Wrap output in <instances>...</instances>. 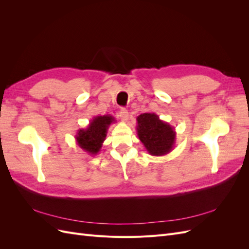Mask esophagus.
<instances>
[{"instance_id": "obj_1", "label": "esophagus", "mask_w": 249, "mask_h": 249, "mask_svg": "<svg viewBox=\"0 0 249 249\" xmlns=\"http://www.w3.org/2000/svg\"><path fill=\"white\" fill-rule=\"evenodd\" d=\"M119 116H120V119L125 123L127 122V119H129V112H127L125 109L122 108L119 111Z\"/></svg>"}]
</instances>
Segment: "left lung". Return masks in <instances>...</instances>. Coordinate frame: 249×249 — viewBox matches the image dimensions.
<instances>
[{"mask_svg": "<svg viewBox=\"0 0 249 249\" xmlns=\"http://www.w3.org/2000/svg\"><path fill=\"white\" fill-rule=\"evenodd\" d=\"M137 135L150 156H165L176 144L175 127L156 113H143L137 118Z\"/></svg>", "mask_w": 249, "mask_h": 249, "instance_id": "left-lung-1", "label": "left lung"}]
</instances>
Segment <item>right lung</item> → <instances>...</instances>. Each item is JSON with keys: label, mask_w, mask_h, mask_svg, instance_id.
Here are the masks:
<instances>
[{"label": "right lung", "mask_w": 249, "mask_h": 249, "mask_svg": "<svg viewBox=\"0 0 249 249\" xmlns=\"http://www.w3.org/2000/svg\"><path fill=\"white\" fill-rule=\"evenodd\" d=\"M115 122V118L110 114L93 117L85 129L78 130L74 136L77 144L88 155L96 156L106 139L109 126Z\"/></svg>", "instance_id": "obj_1"}]
</instances>
